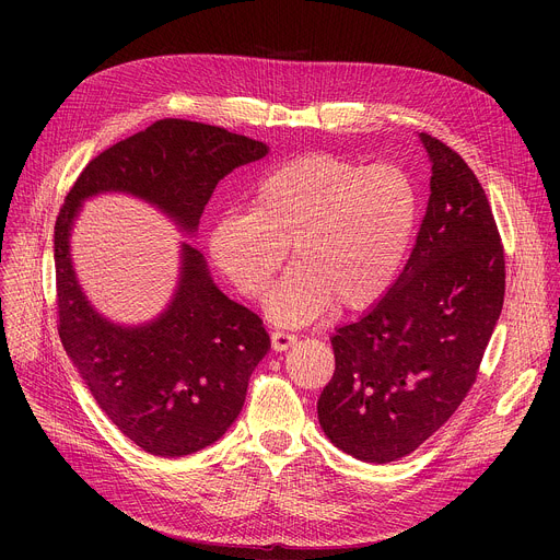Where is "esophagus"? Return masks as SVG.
<instances>
[{
  "label": "esophagus",
  "instance_id": "34e87169",
  "mask_svg": "<svg viewBox=\"0 0 560 560\" xmlns=\"http://www.w3.org/2000/svg\"><path fill=\"white\" fill-rule=\"evenodd\" d=\"M272 350L275 352H285L290 350L294 343H296V337L294 335H285V332H272Z\"/></svg>",
  "mask_w": 560,
  "mask_h": 560
}]
</instances>
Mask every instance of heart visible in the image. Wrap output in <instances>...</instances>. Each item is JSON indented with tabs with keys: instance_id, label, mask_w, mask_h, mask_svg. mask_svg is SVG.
<instances>
[{
	"instance_id": "1",
	"label": "heart",
	"mask_w": 560,
	"mask_h": 560,
	"mask_svg": "<svg viewBox=\"0 0 560 560\" xmlns=\"http://www.w3.org/2000/svg\"><path fill=\"white\" fill-rule=\"evenodd\" d=\"M417 223L410 179L389 164L363 168L335 154H303L268 173L250 212H225L208 232V253L238 294L259 299L281 270L266 312L281 326L363 312L392 288Z\"/></svg>"
}]
</instances>
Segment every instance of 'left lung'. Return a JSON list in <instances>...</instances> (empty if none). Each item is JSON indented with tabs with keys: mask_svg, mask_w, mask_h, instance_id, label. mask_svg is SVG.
I'll use <instances>...</instances> for the list:
<instances>
[{
	"mask_svg": "<svg viewBox=\"0 0 560 560\" xmlns=\"http://www.w3.org/2000/svg\"><path fill=\"white\" fill-rule=\"evenodd\" d=\"M432 177L415 250L387 294L332 341L326 436L365 463L408 456L456 412L503 310L505 257L471 168L421 132Z\"/></svg>",
	"mask_w": 560,
	"mask_h": 560,
	"instance_id": "left-lung-1",
	"label": "left lung"
}]
</instances>
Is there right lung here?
<instances>
[{
    "instance_id": "right-lung-1",
    "label": "right lung",
    "mask_w": 560,
    "mask_h": 560,
    "mask_svg": "<svg viewBox=\"0 0 560 560\" xmlns=\"http://www.w3.org/2000/svg\"><path fill=\"white\" fill-rule=\"evenodd\" d=\"M268 145L186 119H159L110 145L77 177L55 223L59 339L102 412L154 456H186L219 441L246 401L270 350L261 318L228 299L203 255L182 242L179 281L166 310L141 326L100 314L77 281L70 232L82 203L132 195L195 234L217 184Z\"/></svg>"
}]
</instances>
